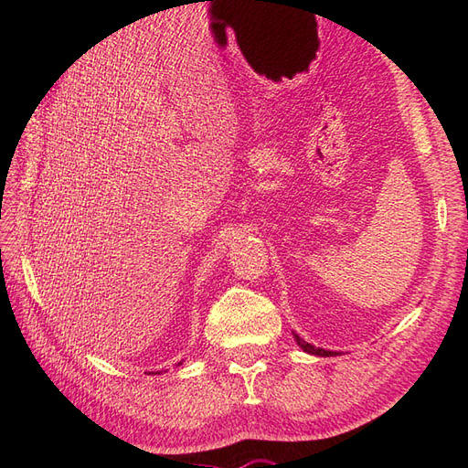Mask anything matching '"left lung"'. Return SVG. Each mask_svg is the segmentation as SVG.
Wrapping results in <instances>:
<instances>
[{
	"label": "left lung",
	"mask_w": 468,
	"mask_h": 468,
	"mask_svg": "<svg viewBox=\"0 0 468 468\" xmlns=\"http://www.w3.org/2000/svg\"><path fill=\"white\" fill-rule=\"evenodd\" d=\"M292 335H294V339H296V344H299V347H301L304 353H310V356H316V357H334V356H339V351H330V349L314 347L313 344L304 342V339H303L299 334L292 332Z\"/></svg>",
	"instance_id": "obj_1"
}]
</instances>
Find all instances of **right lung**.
<instances>
[{
	"label": "right lung",
	"instance_id": "right-lung-1",
	"mask_svg": "<svg viewBox=\"0 0 468 468\" xmlns=\"http://www.w3.org/2000/svg\"><path fill=\"white\" fill-rule=\"evenodd\" d=\"M181 363H183V361H181ZM181 363H177V367H179V365H181Z\"/></svg>",
	"mask_w": 468,
	"mask_h": 468
}]
</instances>
